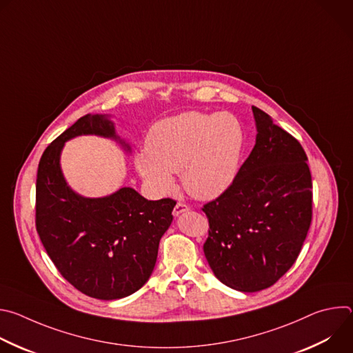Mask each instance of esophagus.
<instances>
[{
	"label": "esophagus",
	"mask_w": 353,
	"mask_h": 353,
	"mask_svg": "<svg viewBox=\"0 0 353 353\" xmlns=\"http://www.w3.org/2000/svg\"><path fill=\"white\" fill-rule=\"evenodd\" d=\"M188 210H190V207H188L187 204H184V203H177L176 207H174V210H173V215L177 216V215H180V214H183V212H187Z\"/></svg>",
	"instance_id": "esophagus-1"
}]
</instances>
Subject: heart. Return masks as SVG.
I'll return each instance as SVG.
<instances>
[{
  "mask_svg": "<svg viewBox=\"0 0 353 353\" xmlns=\"http://www.w3.org/2000/svg\"><path fill=\"white\" fill-rule=\"evenodd\" d=\"M145 143L135 166L150 187L168 192L174 185L173 173L181 172L183 185L192 196L211 199L236 177L244 128L230 113L188 112L158 121Z\"/></svg>",
  "mask_w": 353,
  "mask_h": 353,
  "instance_id": "b5f03b06",
  "label": "heart"
}]
</instances>
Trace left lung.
I'll use <instances>...</instances> for the list:
<instances>
[{"instance_id":"obj_1","label":"left lung","mask_w":353,"mask_h":353,"mask_svg":"<svg viewBox=\"0 0 353 353\" xmlns=\"http://www.w3.org/2000/svg\"><path fill=\"white\" fill-rule=\"evenodd\" d=\"M257 139L232 184L203 208L204 253L240 292L272 286L297 260L313 216V183L300 142L253 106Z\"/></svg>"}]
</instances>
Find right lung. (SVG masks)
Segmentation results:
<instances>
[{"instance_id":"add662e5","label":"right lung","mask_w":353,"mask_h":353,"mask_svg":"<svg viewBox=\"0 0 353 353\" xmlns=\"http://www.w3.org/2000/svg\"><path fill=\"white\" fill-rule=\"evenodd\" d=\"M82 134L117 138L112 121L86 114L44 149L36 179V230L75 289L94 299H121L152 274L176 201H148L130 187L105 198L77 195L63 177L60 152L65 141Z\"/></svg>"}]
</instances>
